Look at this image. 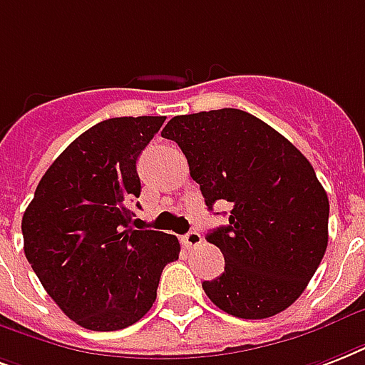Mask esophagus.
Returning <instances> with one entry per match:
<instances>
[{
	"label": "esophagus",
	"instance_id": "1",
	"mask_svg": "<svg viewBox=\"0 0 365 365\" xmlns=\"http://www.w3.org/2000/svg\"><path fill=\"white\" fill-rule=\"evenodd\" d=\"M202 241V235L199 232H189L182 237V243L187 247V249H193V247H199Z\"/></svg>",
	"mask_w": 365,
	"mask_h": 365
}]
</instances>
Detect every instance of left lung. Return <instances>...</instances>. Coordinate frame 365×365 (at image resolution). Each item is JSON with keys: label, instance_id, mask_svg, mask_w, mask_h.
Returning <instances> with one entry per match:
<instances>
[{"label": "left lung", "instance_id": "left-lung-1", "mask_svg": "<svg viewBox=\"0 0 365 365\" xmlns=\"http://www.w3.org/2000/svg\"><path fill=\"white\" fill-rule=\"evenodd\" d=\"M176 141L208 210L232 202L230 224L207 235L226 268L202 283L220 310L262 319L293 304L327 249L329 201L312 164L257 116L239 108L174 116Z\"/></svg>", "mask_w": 365, "mask_h": 365}]
</instances>
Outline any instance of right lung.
<instances>
[{"label":"right lung","mask_w":365,"mask_h":365,"mask_svg":"<svg viewBox=\"0 0 365 365\" xmlns=\"http://www.w3.org/2000/svg\"><path fill=\"white\" fill-rule=\"evenodd\" d=\"M164 116H120L78 135L47 168L22 216L24 255L47 294L78 325L116 331L151 310L170 233L133 230L135 163ZM139 207V202H138Z\"/></svg>","instance_id":"obj_1"}]
</instances>
